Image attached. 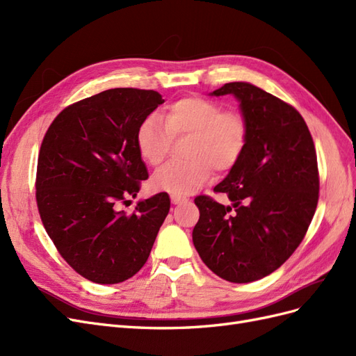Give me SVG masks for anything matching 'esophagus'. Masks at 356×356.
<instances>
[{
  "instance_id": "obj_1",
  "label": "esophagus",
  "mask_w": 356,
  "mask_h": 356,
  "mask_svg": "<svg viewBox=\"0 0 356 356\" xmlns=\"http://www.w3.org/2000/svg\"><path fill=\"white\" fill-rule=\"evenodd\" d=\"M170 200H172V203H175V204H178V203H182V202H186L187 199H186V197H182V196H177V195H172V196H170Z\"/></svg>"
}]
</instances>
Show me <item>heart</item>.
I'll return each mask as SVG.
<instances>
[{"label": "heart", "instance_id": "obj_1", "mask_svg": "<svg viewBox=\"0 0 356 356\" xmlns=\"http://www.w3.org/2000/svg\"><path fill=\"white\" fill-rule=\"evenodd\" d=\"M250 122L239 110L203 96H184L170 102L163 122L152 115L136 129V148L149 166H159L169 154L172 138H187L184 161L157 170L153 186L172 195H190L211 179L213 169L224 174L239 163L250 141Z\"/></svg>", "mask_w": 356, "mask_h": 356}]
</instances>
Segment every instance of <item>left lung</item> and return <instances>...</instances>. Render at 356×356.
<instances>
[{
	"mask_svg": "<svg viewBox=\"0 0 356 356\" xmlns=\"http://www.w3.org/2000/svg\"><path fill=\"white\" fill-rule=\"evenodd\" d=\"M234 95L250 122V141L209 196L195 199L200 217L193 243L211 270L234 284L258 281L281 267L305 239L319 199L314 139L293 105L250 83H225L212 95Z\"/></svg>",
	"mask_w": 356,
	"mask_h": 356,
	"instance_id": "left-lung-1",
	"label": "left lung"
}]
</instances>
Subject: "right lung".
Masks as SVG:
<instances>
[{
  "label": "right lung",
  "instance_id": "add662e5",
  "mask_svg": "<svg viewBox=\"0 0 356 356\" xmlns=\"http://www.w3.org/2000/svg\"><path fill=\"white\" fill-rule=\"evenodd\" d=\"M154 90L118 88L63 108L42 138L35 199L42 225L75 272L118 284L141 270L170 208L168 193L118 211L148 172L136 129L163 104Z\"/></svg>",
  "mask_w": 356,
  "mask_h": 356
}]
</instances>
